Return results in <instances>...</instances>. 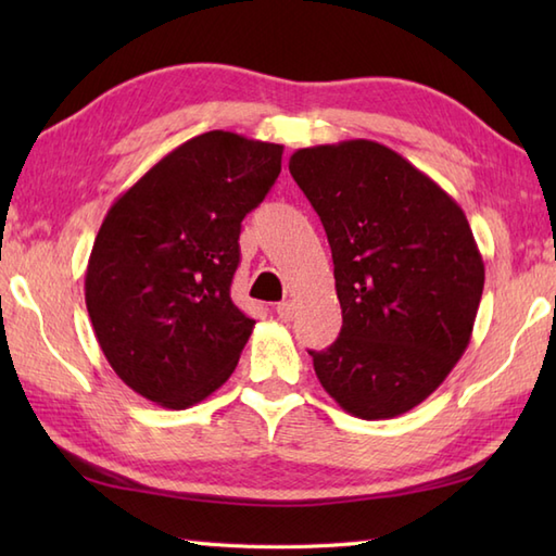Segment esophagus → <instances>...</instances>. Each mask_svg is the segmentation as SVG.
Instances as JSON below:
<instances>
[{
    "label": "esophagus",
    "instance_id": "esophagus-1",
    "mask_svg": "<svg viewBox=\"0 0 556 556\" xmlns=\"http://www.w3.org/2000/svg\"><path fill=\"white\" fill-rule=\"evenodd\" d=\"M293 311H296V303H293V301H281L277 305V317H279L281 323H289L291 317H293Z\"/></svg>",
    "mask_w": 556,
    "mask_h": 556
}]
</instances>
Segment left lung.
Returning a JSON list of instances; mask_svg holds the SVG:
<instances>
[{"label":"left lung","mask_w":556,"mask_h":556,"mask_svg":"<svg viewBox=\"0 0 556 556\" xmlns=\"http://www.w3.org/2000/svg\"><path fill=\"white\" fill-rule=\"evenodd\" d=\"M289 172L334 260L341 332L308 351L351 416L394 418L428 399L473 334L485 265L473 231L430 176L375 140L296 150Z\"/></svg>","instance_id":"1"}]
</instances>
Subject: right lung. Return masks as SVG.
<instances>
[{"label": "right lung", "mask_w": 556, "mask_h": 556, "mask_svg": "<svg viewBox=\"0 0 556 556\" xmlns=\"http://www.w3.org/2000/svg\"><path fill=\"white\" fill-rule=\"evenodd\" d=\"M285 146L231 131L186 140L116 198L92 243L86 305L122 380L188 408L229 380L255 320L236 308L239 233Z\"/></svg>", "instance_id": "add662e5"}]
</instances>
